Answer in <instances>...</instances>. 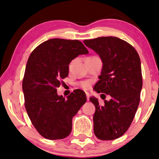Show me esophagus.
<instances>
[{
  "instance_id": "obj_1",
  "label": "esophagus",
  "mask_w": 159,
  "mask_h": 159,
  "mask_svg": "<svg viewBox=\"0 0 159 159\" xmlns=\"http://www.w3.org/2000/svg\"><path fill=\"white\" fill-rule=\"evenodd\" d=\"M86 94L87 101H89V98H90V94H89V93H88V92H86Z\"/></svg>"
}]
</instances>
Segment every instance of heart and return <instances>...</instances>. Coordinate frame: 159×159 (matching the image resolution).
<instances>
[{
    "label": "heart",
    "mask_w": 159,
    "mask_h": 159,
    "mask_svg": "<svg viewBox=\"0 0 159 159\" xmlns=\"http://www.w3.org/2000/svg\"><path fill=\"white\" fill-rule=\"evenodd\" d=\"M90 86H91V84H90L89 81H83L80 83V86L85 89H89Z\"/></svg>",
    "instance_id": "heart-1"
}]
</instances>
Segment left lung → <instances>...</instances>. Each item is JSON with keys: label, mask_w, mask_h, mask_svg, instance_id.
Wrapping results in <instances>:
<instances>
[{"label": "left lung", "mask_w": 159, "mask_h": 159, "mask_svg": "<svg viewBox=\"0 0 159 159\" xmlns=\"http://www.w3.org/2000/svg\"><path fill=\"white\" fill-rule=\"evenodd\" d=\"M84 43L103 62L93 89L101 96H111L102 106L96 98H90L96 107L94 134L100 140H114L129 129L139 107L143 85L140 58L131 44L116 37H98Z\"/></svg>", "instance_id": "8db88e82"}]
</instances>
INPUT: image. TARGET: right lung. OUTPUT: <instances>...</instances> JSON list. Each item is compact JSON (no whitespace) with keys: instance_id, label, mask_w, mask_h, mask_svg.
Here are the masks:
<instances>
[{"instance_id":"add662e5","label":"right lung","mask_w":159,"mask_h":159,"mask_svg":"<svg viewBox=\"0 0 159 159\" xmlns=\"http://www.w3.org/2000/svg\"><path fill=\"white\" fill-rule=\"evenodd\" d=\"M88 53L78 40L53 39L38 46L28 58L22 84L25 108L44 138L62 139L71 132L72 118L86 103V93L76 89L65 98L56 88L68 76L70 61Z\"/></svg>"}]
</instances>
